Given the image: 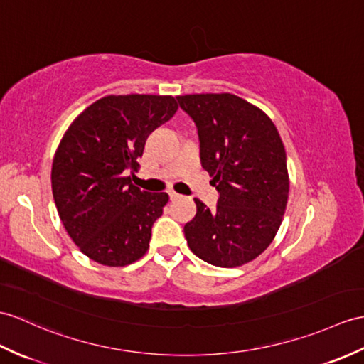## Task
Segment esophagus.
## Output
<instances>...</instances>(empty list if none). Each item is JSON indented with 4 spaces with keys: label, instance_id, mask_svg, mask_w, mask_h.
Returning a JSON list of instances; mask_svg holds the SVG:
<instances>
[{
    "label": "esophagus",
    "instance_id": "34e87169",
    "mask_svg": "<svg viewBox=\"0 0 364 364\" xmlns=\"http://www.w3.org/2000/svg\"><path fill=\"white\" fill-rule=\"evenodd\" d=\"M168 197H171V200H176L180 197V193H176L175 191H168Z\"/></svg>",
    "mask_w": 364,
    "mask_h": 364
}]
</instances>
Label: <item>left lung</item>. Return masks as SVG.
Here are the masks:
<instances>
[{
    "label": "left lung",
    "mask_w": 364,
    "mask_h": 364,
    "mask_svg": "<svg viewBox=\"0 0 364 364\" xmlns=\"http://www.w3.org/2000/svg\"><path fill=\"white\" fill-rule=\"evenodd\" d=\"M176 99L197 125L201 166L220 192L214 210L196 198L186 240L210 265L248 264L269 247L284 218L290 181L282 139L260 108L231 92Z\"/></svg>",
    "instance_id": "1"
}]
</instances>
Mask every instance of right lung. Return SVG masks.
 Here are the masks:
<instances>
[{"label": "right lung", "mask_w": 364, "mask_h": 364, "mask_svg": "<svg viewBox=\"0 0 364 364\" xmlns=\"http://www.w3.org/2000/svg\"><path fill=\"white\" fill-rule=\"evenodd\" d=\"M178 109L175 97L105 96L68 127L55 150L50 183L60 220L83 255L105 267H125L149 250L166 192L132 183L149 134Z\"/></svg>", "instance_id": "add662e5"}]
</instances>
